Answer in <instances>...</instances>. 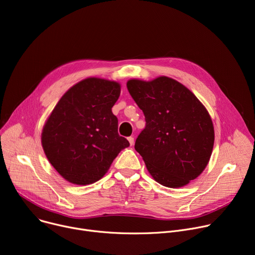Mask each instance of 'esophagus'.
<instances>
[{
  "label": "esophagus",
  "instance_id": "1",
  "mask_svg": "<svg viewBox=\"0 0 255 255\" xmlns=\"http://www.w3.org/2000/svg\"><path fill=\"white\" fill-rule=\"evenodd\" d=\"M128 140L129 145L132 146V145H133V138H132V136H129V138H128Z\"/></svg>",
  "mask_w": 255,
  "mask_h": 255
}]
</instances>
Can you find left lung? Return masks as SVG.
Wrapping results in <instances>:
<instances>
[{"mask_svg":"<svg viewBox=\"0 0 255 255\" xmlns=\"http://www.w3.org/2000/svg\"><path fill=\"white\" fill-rule=\"evenodd\" d=\"M127 88L143 111L146 128L134 149L152 178L181 188L198 178L209 162L214 128L205 106L187 87L167 76L131 78Z\"/></svg>","mask_w":255,"mask_h":255,"instance_id":"1","label":"left lung"}]
</instances>
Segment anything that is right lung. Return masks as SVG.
<instances>
[{
  "label": "right lung",
  "instance_id": "right-lung-1",
  "mask_svg": "<svg viewBox=\"0 0 255 255\" xmlns=\"http://www.w3.org/2000/svg\"><path fill=\"white\" fill-rule=\"evenodd\" d=\"M121 84L88 77L72 86L58 101L42 130L49 162L73 185H90L108 171L119 153L129 146L117 132L111 108Z\"/></svg>",
  "mask_w": 255,
  "mask_h": 255
}]
</instances>
